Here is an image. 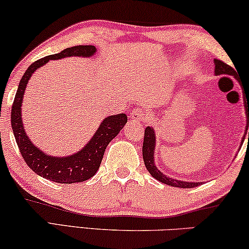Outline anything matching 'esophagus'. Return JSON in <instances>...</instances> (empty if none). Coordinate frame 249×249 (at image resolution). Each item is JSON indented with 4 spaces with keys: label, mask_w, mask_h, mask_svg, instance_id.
I'll return each mask as SVG.
<instances>
[{
    "label": "esophagus",
    "mask_w": 249,
    "mask_h": 249,
    "mask_svg": "<svg viewBox=\"0 0 249 249\" xmlns=\"http://www.w3.org/2000/svg\"><path fill=\"white\" fill-rule=\"evenodd\" d=\"M130 119L135 124H141L146 119V114L142 110H134L130 114Z\"/></svg>",
    "instance_id": "34e87169"
}]
</instances>
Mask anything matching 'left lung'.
<instances>
[{
    "label": "left lung",
    "instance_id": "1",
    "mask_svg": "<svg viewBox=\"0 0 249 249\" xmlns=\"http://www.w3.org/2000/svg\"><path fill=\"white\" fill-rule=\"evenodd\" d=\"M214 66H215V69H214V72H215V76H221V74H227V76H232L234 79L238 80L237 72L233 68L228 66L222 61L214 59ZM245 104V110H246V129H245V134L243 137V141H241V144L243 145L245 136L247 134L248 127H249V100L246 98L244 100ZM248 141H249V132H248ZM156 147V137H155V130L153 127H147L145 129V136H144V142H142V159H144V163L147 171L151 173L153 178H155L159 181H161L165 185L172 186V187H179V188H194V187H197L202 185L203 182H190V181H182V180L173 179L170 178L164 173L160 171V170L156 168L155 161H154V152Z\"/></svg>",
    "mask_w": 249,
    "mask_h": 249
}]
</instances>
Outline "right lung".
<instances>
[{
	"instance_id": "right-lung-1",
	"label": "right lung",
	"mask_w": 249,
	"mask_h": 249,
	"mask_svg": "<svg viewBox=\"0 0 249 249\" xmlns=\"http://www.w3.org/2000/svg\"><path fill=\"white\" fill-rule=\"evenodd\" d=\"M97 49L93 45L68 47L62 52L43 57L30 64L20 79L18 89L11 108V127L15 138L27 165L37 175L57 183H74L86 181L95 176L100 168L104 152L110 142L127 124L124 113L108 115L101 122L89 142L79 151L68 156H52L43 152L30 141L23 127L21 107L27 84L35 71L51 60H60L70 56L90 57Z\"/></svg>"
}]
</instances>
